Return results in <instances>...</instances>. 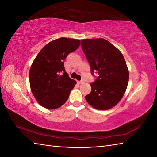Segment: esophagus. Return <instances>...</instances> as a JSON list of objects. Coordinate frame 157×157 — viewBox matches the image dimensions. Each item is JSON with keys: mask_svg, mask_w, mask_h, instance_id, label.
I'll return each mask as SVG.
<instances>
[{"mask_svg": "<svg viewBox=\"0 0 157 157\" xmlns=\"http://www.w3.org/2000/svg\"><path fill=\"white\" fill-rule=\"evenodd\" d=\"M77 82H78V84H82V83L84 82V81H83V80H80V81H78Z\"/></svg>", "mask_w": 157, "mask_h": 157, "instance_id": "esophagus-1", "label": "esophagus"}]
</instances>
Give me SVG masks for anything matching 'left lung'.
Segmentation results:
<instances>
[{
  "mask_svg": "<svg viewBox=\"0 0 157 157\" xmlns=\"http://www.w3.org/2000/svg\"><path fill=\"white\" fill-rule=\"evenodd\" d=\"M81 46L91 67V73H98L90 84L91 92L85 97L90 105L107 110L121 101L129 80L124 56L116 47L103 39H83Z\"/></svg>",
  "mask_w": 157,
  "mask_h": 157,
  "instance_id": "obj_1",
  "label": "left lung"
}]
</instances>
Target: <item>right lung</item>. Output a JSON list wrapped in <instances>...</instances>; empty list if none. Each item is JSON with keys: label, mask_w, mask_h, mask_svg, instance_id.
Masks as SVG:
<instances>
[{"label": "right lung", "mask_w": 157, "mask_h": 157, "mask_svg": "<svg viewBox=\"0 0 157 157\" xmlns=\"http://www.w3.org/2000/svg\"><path fill=\"white\" fill-rule=\"evenodd\" d=\"M80 44L79 40L59 38L47 44L33 61L29 71L31 90L43 107L56 109L68 99L77 82L65 72L64 60Z\"/></svg>", "instance_id": "add662e5"}]
</instances>
